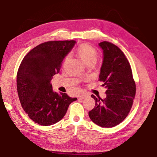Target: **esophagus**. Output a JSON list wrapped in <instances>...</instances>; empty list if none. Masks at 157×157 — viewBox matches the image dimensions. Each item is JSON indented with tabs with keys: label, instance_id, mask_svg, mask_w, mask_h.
Masks as SVG:
<instances>
[{
	"label": "esophagus",
	"instance_id": "1",
	"mask_svg": "<svg viewBox=\"0 0 157 157\" xmlns=\"http://www.w3.org/2000/svg\"><path fill=\"white\" fill-rule=\"evenodd\" d=\"M86 97H87V95H86V94H84V93H81V94H79V96H78V98H80V99L85 98Z\"/></svg>",
	"mask_w": 157,
	"mask_h": 157
}]
</instances>
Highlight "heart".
Instances as JSON below:
<instances>
[{"label":"heart","mask_w":157,"mask_h":157,"mask_svg":"<svg viewBox=\"0 0 157 157\" xmlns=\"http://www.w3.org/2000/svg\"><path fill=\"white\" fill-rule=\"evenodd\" d=\"M76 52L79 58L86 65L90 63H94L98 55L97 51L87 43H82L79 44L76 49Z\"/></svg>","instance_id":"b5f03b06"}]
</instances>
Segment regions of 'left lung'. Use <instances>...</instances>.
<instances>
[{
	"label": "left lung",
	"instance_id": "8db88e82",
	"mask_svg": "<svg viewBox=\"0 0 157 157\" xmlns=\"http://www.w3.org/2000/svg\"><path fill=\"white\" fill-rule=\"evenodd\" d=\"M103 51V61L99 80L106 88V96L92 95L95 106L89 117L102 128H112L119 124L128 115L136 95V84L131 66L118 46L111 42H100Z\"/></svg>",
	"mask_w": 157,
	"mask_h": 157
}]
</instances>
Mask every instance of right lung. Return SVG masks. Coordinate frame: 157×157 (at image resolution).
<instances>
[{"label":"right lung","instance_id":"add662e5","mask_svg":"<svg viewBox=\"0 0 157 157\" xmlns=\"http://www.w3.org/2000/svg\"><path fill=\"white\" fill-rule=\"evenodd\" d=\"M74 40L46 42L26 55L17 75V90L22 108L29 117L41 125L61 121L69 105L77 98L52 90L51 81L58 73Z\"/></svg>","mask_w":157,"mask_h":157}]
</instances>
